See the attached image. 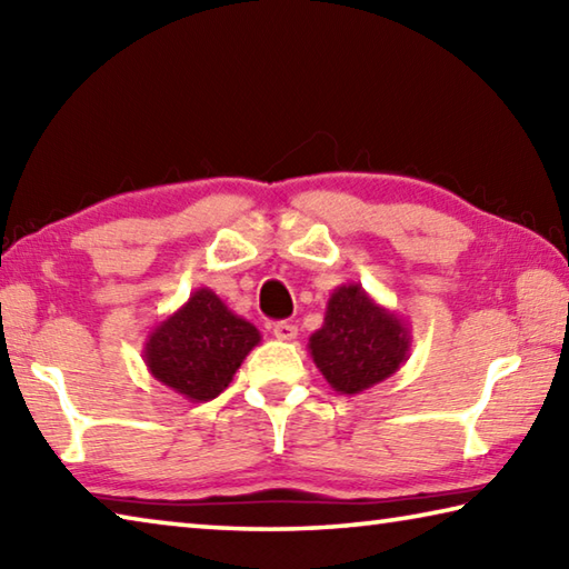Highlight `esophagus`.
<instances>
[{
    "label": "esophagus",
    "mask_w": 569,
    "mask_h": 569,
    "mask_svg": "<svg viewBox=\"0 0 569 569\" xmlns=\"http://www.w3.org/2000/svg\"><path fill=\"white\" fill-rule=\"evenodd\" d=\"M273 336L278 341H293L298 336V329L288 321H278V323H273Z\"/></svg>",
    "instance_id": "obj_1"
}]
</instances>
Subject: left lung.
I'll return each mask as SVG.
<instances>
[{"instance_id": "1", "label": "left lung", "mask_w": 569, "mask_h": 569, "mask_svg": "<svg viewBox=\"0 0 569 569\" xmlns=\"http://www.w3.org/2000/svg\"><path fill=\"white\" fill-rule=\"evenodd\" d=\"M411 329L363 291L341 283L326 303L323 326L308 339V353L329 387L346 397L377 387L409 359Z\"/></svg>"}]
</instances>
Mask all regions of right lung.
Here are the masks:
<instances>
[{
    "mask_svg": "<svg viewBox=\"0 0 569 569\" xmlns=\"http://www.w3.org/2000/svg\"><path fill=\"white\" fill-rule=\"evenodd\" d=\"M261 331L200 286L176 313L148 333L142 359L148 371L188 401H210L228 389Z\"/></svg>",
    "mask_w": 569,
    "mask_h": 569,
    "instance_id": "1",
    "label": "right lung"
}]
</instances>
